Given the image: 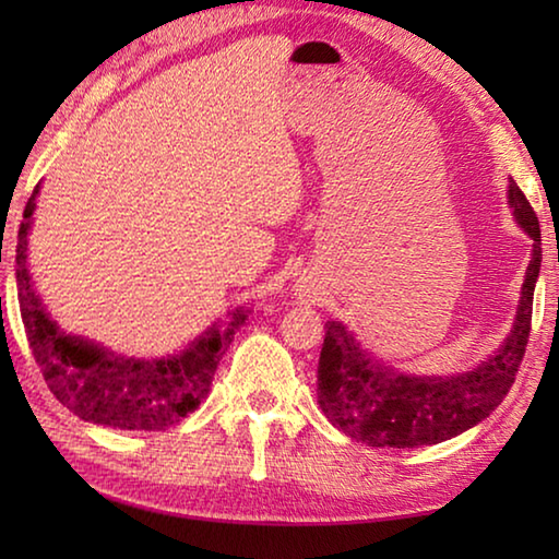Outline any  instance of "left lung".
I'll return each instance as SVG.
<instances>
[{
	"label": "left lung",
	"instance_id": "1",
	"mask_svg": "<svg viewBox=\"0 0 559 559\" xmlns=\"http://www.w3.org/2000/svg\"><path fill=\"white\" fill-rule=\"evenodd\" d=\"M508 200L518 224L535 243L506 343L471 372L404 374L365 353L343 323L328 320L318 362V404L333 427L367 447H431L476 427L506 400L527 347L543 261L540 222L513 179Z\"/></svg>",
	"mask_w": 559,
	"mask_h": 559
}]
</instances>
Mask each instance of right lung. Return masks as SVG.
Returning a JSON list of instances; mask_svg holds the SVG:
<instances>
[{
  "instance_id": "1",
  "label": "right lung",
  "mask_w": 559,
  "mask_h": 559,
  "mask_svg": "<svg viewBox=\"0 0 559 559\" xmlns=\"http://www.w3.org/2000/svg\"><path fill=\"white\" fill-rule=\"evenodd\" d=\"M36 194L39 185L26 202L16 236V288L26 337L46 384L56 400L83 421L126 431L175 427L210 394L216 365L243 325L246 310L236 308L226 323L204 330L182 353L159 359L120 357L88 340L61 333L36 296L26 266V236Z\"/></svg>"
}]
</instances>
